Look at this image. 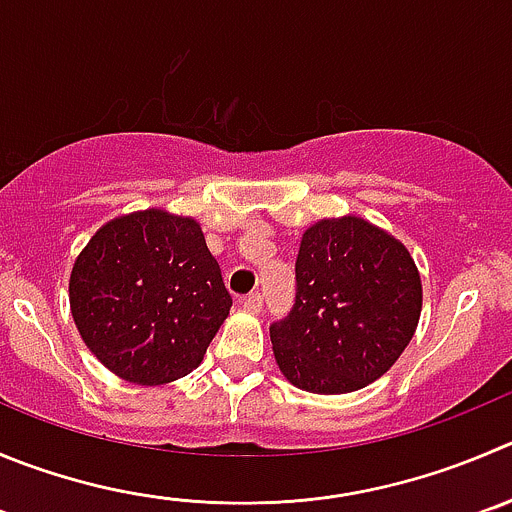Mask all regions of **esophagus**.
Masks as SVG:
<instances>
[{"label": "esophagus", "instance_id": "obj_1", "mask_svg": "<svg viewBox=\"0 0 512 512\" xmlns=\"http://www.w3.org/2000/svg\"><path fill=\"white\" fill-rule=\"evenodd\" d=\"M241 304H243V309L251 311V314H259V311L264 309V296H261L259 291H251L248 296H243Z\"/></svg>", "mask_w": 512, "mask_h": 512}]
</instances>
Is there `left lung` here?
Returning a JSON list of instances; mask_svg holds the SVG:
<instances>
[{
	"mask_svg": "<svg viewBox=\"0 0 512 512\" xmlns=\"http://www.w3.org/2000/svg\"><path fill=\"white\" fill-rule=\"evenodd\" d=\"M420 311L405 243L364 218H324L301 236L294 306L269 329L276 364L306 392H354L397 362Z\"/></svg>",
	"mask_w": 512,
	"mask_h": 512,
	"instance_id": "left-lung-1",
	"label": "left lung"
}]
</instances>
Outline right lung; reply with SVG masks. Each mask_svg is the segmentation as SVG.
<instances>
[{
  "label": "right lung",
  "instance_id": "right-lung-1",
  "mask_svg": "<svg viewBox=\"0 0 512 512\" xmlns=\"http://www.w3.org/2000/svg\"><path fill=\"white\" fill-rule=\"evenodd\" d=\"M231 304L201 226L160 208L107 221L70 274L82 342L135 384L193 372Z\"/></svg>",
  "mask_w": 512,
  "mask_h": 512
}]
</instances>
